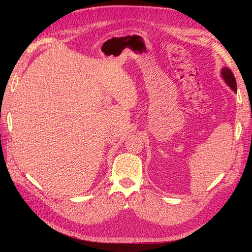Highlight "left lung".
Returning a JSON list of instances; mask_svg holds the SVG:
<instances>
[{
	"label": "left lung",
	"mask_w": 252,
	"mask_h": 252,
	"mask_svg": "<svg viewBox=\"0 0 252 252\" xmlns=\"http://www.w3.org/2000/svg\"><path fill=\"white\" fill-rule=\"evenodd\" d=\"M220 75H222V78L227 85L229 86L234 91V93H236V82L234 79V75L229 68L224 67L223 69L220 70Z\"/></svg>",
	"instance_id": "1"
}]
</instances>
